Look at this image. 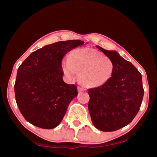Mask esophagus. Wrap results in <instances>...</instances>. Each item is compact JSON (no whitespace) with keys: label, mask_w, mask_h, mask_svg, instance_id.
I'll return each mask as SVG.
<instances>
[{"label":"esophagus","mask_w":157,"mask_h":157,"mask_svg":"<svg viewBox=\"0 0 157 157\" xmlns=\"http://www.w3.org/2000/svg\"><path fill=\"white\" fill-rule=\"evenodd\" d=\"M78 91L79 92H81V91H84V89L82 88V87H80V86H78Z\"/></svg>","instance_id":"obj_1"}]
</instances>
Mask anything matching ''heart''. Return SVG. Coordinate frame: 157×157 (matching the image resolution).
I'll list each match as a JSON object with an SVG mask.
<instances>
[{"instance_id":"obj_1","label":"heart","mask_w":157,"mask_h":157,"mask_svg":"<svg viewBox=\"0 0 157 157\" xmlns=\"http://www.w3.org/2000/svg\"><path fill=\"white\" fill-rule=\"evenodd\" d=\"M62 70L69 80H74L80 72V81L85 86L95 88L110 79L113 63L102 52L91 48L73 50L62 63Z\"/></svg>"}]
</instances>
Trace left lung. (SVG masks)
<instances>
[{"label": "left lung", "mask_w": 157, "mask_h": 157, "mask_svg": "<svg viewBox=\"0 0 157 157\" xmlns=\"http://www.w3.org/2000/svg\"><path fill=\"white\" fill-rule=\"evenodd\" d=\"M96 48L112 61L113 71L105 84L89 90L88 109L97 129L113 132L131 123L139 112L144 94L142 75L118 52Z\"/></svg>", "instance_id": "obj_1"}]
</instances>
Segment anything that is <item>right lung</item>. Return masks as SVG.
Listing matches in <instances>:
<instances>
[{"mask_svg": "<svg viewBox=\"0 0 157 157\" xmlns=\"http://www.w3.org/2000/svg\"><path fill=\"white\" fill-rule=\"evenodd\" d=\"M84 43L69 40L46 45L32 52L21 63L14 85L15 98L29 123L46 129L59 125L70 102L78 95L75 85L63 80L62 59Z\"/></svg>", "mask_w": 157, "mask_h": 157, "instance_id": "obj_1", "label": "right lung"}]
</instances>
